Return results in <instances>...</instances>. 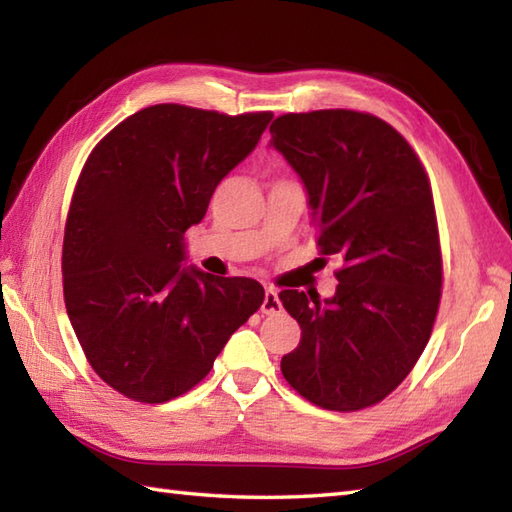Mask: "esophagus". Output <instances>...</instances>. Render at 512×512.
<instances>
[{
    "label": "esophagus",
    "mask_w": 512,
    "mask_h": 512,
    "mask_svg": "<svg viewBox=\"0 0 512 512\" xmlns=\"http://www.w3.org/2000/svg\"><path fill=\"white\" fill-rule=\"evenodd\" d=\"M281 310H284V306H281L277 290H273V288H266L264 303H262V312H264V314H279Z\"/></svg>",
    "instance_id": "34e87169"
}]
</instances>
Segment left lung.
<instances>
[{"instance_id":"8db88e82","label":"left lung","mask_w":512,"mask_h":512,"mask_svg":"<svg viewBox=\"0 0 512 512\" xmlns=\"http://www.w3.org/2000/svg\"><path fill=\"white\" fill-rule=\"evenodd\" d=\"M270 136L306 184L321 259L343 264L332 299L279 292L301 325L281 374L317 407H372L418 363L440 308L442 253L429 176L407 140L367 112L284 114Z\"/></svg>"}]
</instances>
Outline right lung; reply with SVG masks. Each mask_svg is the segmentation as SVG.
I'll use <instances>...</instances> for the list:
<instances>
[{
    "label": "right lung",
    "instance_id": "right-lung-1",
    "mask_svg": "<svg viewBox=\"0 0 512 512\" xmlns=\"http://www.w3.org/2000/svg\"><path fill=\"white\" fill-rule=\"evenodd\" d=\"M270 118L151 105L85 160L65 220L63 299L88 363L125 398L187 394L264 303L255 279L184 268L182 239Z\"/></svg>",
    "mask_w": 512,
    "mask_h": 512
}]
</instances>
